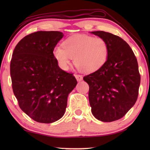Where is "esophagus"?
I'll return each instance as SVG.
<instances>
[{
	"mask_svg": "<svg viewBox=\"0 0 150 150\" xmlns=\"http://www.w3.org/2000/svg\"><path fill=\"white\" fill-rule=\"evenodd\" d=\"M75 77L77 80V81H82V79H83V77L81 75H75Z\"/></svg>",
	"mask_w": 150,
	"mask_h": 150,
	"instance_id": "obj_1",
	"label": "esophagus"
}]
</instances>
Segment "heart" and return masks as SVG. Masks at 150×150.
<instances>
[{
	"label": "heart",
	"mask_w": 150,
	"mask_h": 150,
	"mask_svg": "<svg viewBox=\"0 0 150 150\" xmlns=\"http://www.w3.org/2000/svg\"><path fill=\"white\" fill-rule=\"evenodd\" d=\"M62 46H56L53 55L64 70L69 68L70 60L82 71L91 73L97 71L106 62L109 47L101 37L76 34L63 42Z\"/></svg>",
	"instance_id": "heart-1"
}]
</instances>
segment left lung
Segmentation results:
<instances>
[{
    "label": "left lung",
    "instance_id": "8db88e82",
    "mask_svg": "<svg viewBox=\"0 0 150 150\" xmlns=\"http://www.w3.org/2000/svg\"><path fill=\"white\" fill-rule=\"evenodd\" d=\"M91 33L106 41L109 53L104 64L83 79L90 86L92 114L103 122H112L125 115L137 99L141 83L137 60L119 36L103 31Z\"/></svg>",
    "mask_w": 150,
    "mask_h": 150
}]
</instances>
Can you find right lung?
Wrapping results in <instances>:
<instances>
[{
    "instance_id": "1",
    "label": "right lung",
    "mask_w": 150,
    "mask_h": 150,
    "mask_svg": "<svg viewBox=\"0 0 150 150\" xmlns=\"http://www.w3.org/2000/svg\"><path fill=\"white\" fill-rule=\"evenodd\" d=\"M63 36L60 31H37L19 41L13 53V91L21 109L38 122L52 123L62 118L68 95L77 84L53 55Z\"/></svg>"
}]
</instances>
